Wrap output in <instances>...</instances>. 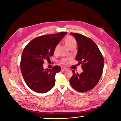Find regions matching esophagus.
Returning a JSON list of instances; mask_svg holds the SVG:
<instances>
[{
  "label": "esophagus",
  "mask_w": 121,
  "mask_h": 121,
  "mask_svg": "<svg viewBox=\"0 0 121 121\" xmlns=\"http://www.w3.org/2000/svg\"><path fill=\"white\" fill-rule=\"evenodd\" d=\"M67 69L66 68H65V67H61V71H65Z\"/></svg>",
  "instance_id": "esophagus-1"
}]
</instances>
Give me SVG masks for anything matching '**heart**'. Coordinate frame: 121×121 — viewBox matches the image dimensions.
<instances>
[{
  "mask_svg": "<svg viewBox=\"0 0 121 121\" xmlns=\"http://www.w3.org/2000/svg\"><path fill=\"white\" fill-rule=\"evenodd\" d=\"M64 43H65V45L69 49H70L72 48V47H76V45H77V41H76V39L74 37L69 36L65 38V39L64 40ZM57 48H58V45H56V47H55V48L54 49V53L56 52V50L57 49ZM60 63L63 64H67V60H65V59L62 60L60 61Z\"/></svg>",
  "mask_w": 121,
  "mask_h": 121,
  "instance_id": "heart-1",
  "label": "heart"
}]
</instances>
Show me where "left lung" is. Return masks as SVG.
<instances>
[{"label": "left lung", "instance_id": "obj_1", "mask_svg": "<svg viewBox=\"0 0 121 121\" xmlns=\"http://www.w3.org/2000/svg\"><path fill=\"white\" fill-rule=\"evenodd\" d=\"M78 46L76 60L82 63L83 72L80 74L72 70L69 80L71 86L80 92L88 91L96 85L102 74L104 60L98 46L93 40L83 35L71 33Z\"/></svg>", "mask_w": 121, "mask_h": 121}]
</instances>
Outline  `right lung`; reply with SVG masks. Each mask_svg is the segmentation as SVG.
<instances>
[{
	"mask_svg": "<svg viewBox=\"0 0 121 121\" xmlns=\"http://www.w3.org/2000/svg\"><path fill=\"white\" fill-rule=\"evenodd\" d=\"M67 32L45 35L33 39L25 47L22 55L21 70L26 83L31 89L44 93L55 85V76L60 72L58 65L52 69L43 68L45 60L54 54V49Z\"/></svg>",
	"mask_w": 121,
	"mask_h": 121,
	"instance_id": "right-lung-1",
	"label": "right lung"
}]
</instances>
